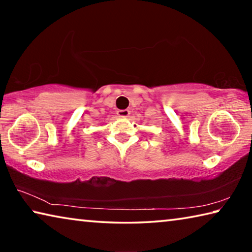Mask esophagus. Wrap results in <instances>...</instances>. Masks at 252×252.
<instances>
[{
    "mask_svg": "<svg viewBox=\"0 0 252 252\" xmlns=\"http://www.w3.org/2000/svg\"><path fill=\"white\" fill-rule=\"evenodd\" d=\"M118 117H121V118H126L130 116V111L129 110H119L118 112Z\"/></svg>",
    "mask_w": 252,
    "mask_h": 252,
    "instance_id": "esophagus-1",
    "label": "esophagus"
}]
</instances>
